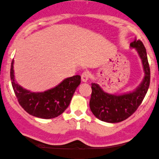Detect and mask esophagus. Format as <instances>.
Returning <instances> with one entry per match:
<instances>
[{"label": "esophagus", "mask_w": 159, "mask_h": 159, "mask_svg": "<svg viewBox=\"0 0 159 159\" xmlns=\"http://www.w3.org/2000/svg\"><path fill=\"white\" fill-rule=\"evenodd\" d=\"M89 73L86 72V71L83 72V74L81 75L82 81H83V83H86V82L89 80Z\"/></svg>", "instance_id": "obj_1"}]
</instances>
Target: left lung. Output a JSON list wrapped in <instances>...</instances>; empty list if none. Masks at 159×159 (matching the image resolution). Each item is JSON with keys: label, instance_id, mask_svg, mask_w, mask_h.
<instances>
[{"label": "left lung", "instance_id": "left-lung-1", "mask_svg": "<svg viewBox=\"0 0 159 159\" xmlns=\"http://www.w3.org/2000/svg\"><path fill=\"white\" fill-rule=\"evenodd\" d=\"M130 48L136 49L144 72L143 79L134 90L122 94H110L104 92L97 83H92L89 107L94 116L103 122H120L131 116L142 103L149 89L150 70L147 50L141 41L136 38L130 43Z\"/></svg>", "mask_w": 159, "mask_h": 159}]
</instances>
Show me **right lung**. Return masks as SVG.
<instances>
[{
	"instance_id": "right-lung-1",
	"label": "right lung",
	"mask_w": 159,
	"mask_h": 159,
	"mask_svg": "<svg viewBox=\"0 0 159 159\" xmlns=\"http://www.w3.org/2000/svg\"><path fill=\"white\" fill-rule=\"evenodd\" d=\"M14 60L10 68V80L18 101L30 115L41 119H53L60 116L67 108L76 88L81 83L79 75L66 78L56 86L40 92L24 89L15 80Z\"/></svg>"
}]
</instances>
